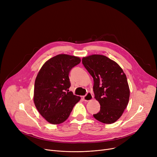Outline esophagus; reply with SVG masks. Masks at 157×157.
<instances>
[{"label": "esophagus", "instance_id": "esophagus-1", "mask_svg": "<svg viewBox=\"0 0 157 157\" xmlns=\"http://www.w3.org/2000/svg\"><path fill=\"white\" fill-rule=\"evenodd\" d=\"M83 98V100H84L85 101L88 102V101H90L92 100V98H93V95H92V93L88 92V93L86 94V95H85V96H84Z\"/></svg>", "mask_w": 157, "mask_h": 157}]
</instances>
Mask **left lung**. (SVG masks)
Wrapping results in <instances>:
<instances>
[{"mask_svg": "<svg viewBox=\"0 0 157 157\" xmlns=\"http://www.w3.org/2000/svg\"><path fill=\"white\" fill-rule=\"evenodd\" d=\"M82 63L94 78L95 98L101 105L100 111L94 117L106 124L113 123L128 103L130 90L125 74L117 62L101 55L84 57Z\"/></svg>", "mask_w": 157, "mask_h": 157, "instance_id": "obj_1", "label": "left lung"}]
</instances>
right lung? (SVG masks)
Masks as SVG:
<instances>
[{
    "label": "right lung",
    "mask_w": 157,
    "mask_h": 157,
    "mask_svg": "<svg viewBox=\"0 0 157 157\" xmlns=\"http://www.w3.org/2000/svg\"><path fill=\"white\" fill-rule=\"evenodd\" d=\"M79 57L58 55L41 67L34 85V101L39 113L52 124H59L68 118L79 96L69 91V74L79 64Z\"/></svg>",
    "instance_id": "1"
}]
</instances>
